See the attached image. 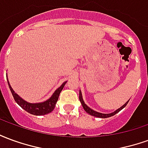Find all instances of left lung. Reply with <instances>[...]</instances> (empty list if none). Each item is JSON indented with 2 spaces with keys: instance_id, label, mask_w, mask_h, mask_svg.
<instances>
[{
  "instance_id": "left-lung-1",
  "label": "left lung",
  "mask_w": 148,
  "mask_h": 148,
  "mask_svg": "<svg viewBox=\"0 0 148 148\" xmlns=\"http://www.w3.org/2000/svg\"><path fill=\"white\" fill-rule=\"evenodd\" d=\"M79 100H80L81 103H82V107H83V109L87 113H89L90 115H91V116H96V117H99V118H108V117H110V116H114L115 114H116L117 112H119L121 111V109H123L125 107V106H127V104L128 103V101H129V100L127 101V102L125 103L124 105H123V106H121V108H119V109H117L116 110H115L114 112H111V113H101V112H98L97 111H94L93 109H90L89 106H87V105H86L85 104V102H84L83 101V98H82V91L81 90H79Z\"/></svg>"
}]
</instances>
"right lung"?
I'll return each mask as SVG.
<instances>
[{"label": "right lung", "mask_w": 148, "mask_h": 148, "mask_svg": "<svg viewBox=\"0 0 148 148\" xmlns=\"http://www.w3.org/2000/svg\"><path fill=\"white\" fill-rule=\"evenodd\" d=\"M8 77V76H7ZM8 80V78H7ZM67 82H65L62 84L61 86H59L55 90L54 93L52 94V96L47 99L45 101L39 103H30L26 101L25 100H24L22 97L18 95L17 93L15 92L13 89L12 88V86L9 84V82L8 80V84L9 89L11 90V93L12 94V96L14 97V100L16 101V102L17 103L19 106H21V108L24 109L25 111H27V112H29L31 114L36 115V116H41V115H46L48 114L50 112H51L54 109H55V105L58 101V96L61 93V91L63 89V87L65 86V85Z\"/></svg>", "instance_id": "obj_1"}]
</instances>
